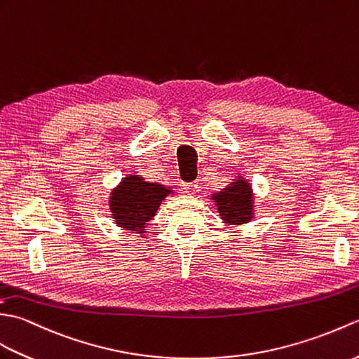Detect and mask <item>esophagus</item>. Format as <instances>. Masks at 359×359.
<instances>
[{
  "instance_id": "34e87169",
  "label": "esophagus",
  "mask_w": 359,
  "mask_h": 359,
  "mask_svg": "<svg viewBox=\"0 0 359 359\" xmlns=\"http://www.w3.org/2000/svg\"><path fill=\"white\" fill-rule=\"evenodd\" d=\"M196 182H186V184H182V190H184L187 195H194L196 192Z\"/></svg>"
}]
</instances>
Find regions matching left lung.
<instances>
[{"mask_svg":"<svg viewBox=\"0 0 359 359\" xmlns=\"http://www.w3.org/2000/svg\"><path fill=\"white\" fill-rule=\"evenodd\" d=\"M219 218L229 226H241L253 218V192L249 181L243 177L232 180L221 192L212 195Z\"/></svg>","mask_w":359,"mask_h":359,"instance_id":"obj_1","label":"left lung"}]
</instances>
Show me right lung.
Masks as SVG:
<instances>
[{"instance_id": "obj_1", "label": "right lung", "mask_w": 359, "mask_h": 359, "mask_svg": "<svg viewBox=\"0 0 359 359\" xmlns=\"http://www.w3.org/2000/svg\"><path fill=\"white\" fill-rule=\"evenodd\" d=\"M170 194H173L170 187L147 182L141 175H127L110 192V215L116 226L144 235L161 201Z\"/></svg>"}]
</instances>
